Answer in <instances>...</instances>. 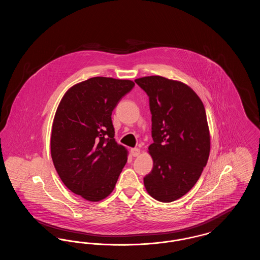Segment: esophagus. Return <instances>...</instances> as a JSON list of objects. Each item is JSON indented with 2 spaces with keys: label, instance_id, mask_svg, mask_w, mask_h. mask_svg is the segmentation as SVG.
Instances as JSON below:
<instances>
[{
  "label": "esophagus",
  "instance_id": "esophagus-1",
  "mask_svg": "<svg viewBox=\"0 0 260 260\" xmlns=\"http://www.w3.org/2000/svg\"><path fill=\"white\" fill-rule=\"evenodd\" d=\"M131 154L133 157H137L140 154V150L138 148H132L131 149Z\"/></svg>",
  "mask_w": 260,
  "mask_h": 260
}]
</instances>
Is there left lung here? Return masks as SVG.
I'll return each mask as SVG.
<instances>
[{"label": "left lung", "instance_id": "obj_1", "mask_svg": "<svg viewBox=\"0 0 260 260\" xmlns=\"http://www.w3.org/2000/svg\"><path fill=\"white\" fill-rule=\"evenodd\" d=\"M148 95L153 169L144 178L149 195L170 203L185 195L198 181L210 156L206 110L185 84L161 76L136 79Z\"/></svg>", "mask_w": 260, "mask_h": 260}]
</instances>
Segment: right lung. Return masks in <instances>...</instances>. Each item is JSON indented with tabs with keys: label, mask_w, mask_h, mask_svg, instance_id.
Segmentation results:
<instances>
[{
	"label": "right lung",
	"mask_w": 260,
	"mask_h": 260,
	"mask_svg": "<svg viewBox=\"0 0 260 260\" xmlns=\"http://www.w3.org/2000/svg\"><path fill=\"white\" fill-rule=\"evenodd\" d=\"M135 83L94 77L68 89L55 113L50 152L62 182L90 202L111 194L127 152L115 138L112 112Z\"/></svg>",
	"instance_id": "add662e5"
}]
</instances>
